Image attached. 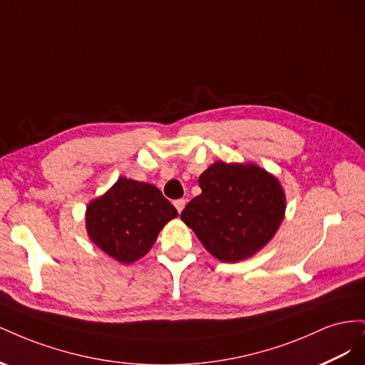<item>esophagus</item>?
I'll list each match as a JSON object with an SVG mask.
<instances>
[{
	"instance_id": "obj_1",
	"label": "esophagus",
	"mask_w": 365,
	"mask_h": 365,
	"mask_svg": "<svg viewBox=\"0 0 365 365\" xmlns=\"http://www.w3.org/2000/svg\"><path fill=\"white\" fill-rule=\"evenodd\" d=\"M173 204H175L176 210H178V213H181L182 210H184V207H185V200H178V201H175Z\"/></svg>"
}]
</instances>
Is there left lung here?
Wrapping results in <instances>:
<instances>
[{
	"label": "left lung",
	"mask_w": 365,
	"mask_h": 365,
	"mask_svg": "<svg viewBox=\"0 0 365 365\" xmlns=\"http://www.w3.org/2000/svg\"><path fill=\"white\" fill-rule=\"evenodd\" d=\"M200 187L201 195L185 205L181 219L220 262L252 257L277 233L286 195L260 165L216 161L201 173Z\"/></svg>",
	"instance_id": "1"
}]
</instances>
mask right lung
<instances>
[{
    "label": "right lung",
    "instance_id": "right-lung-1",
    "mask_svg": "<svg viewBox=\"0 0 365 365\" xmlns=\"http://www.w3.org/2000/svg\"><path fill=\"white\" fill-rule=\"evenodd\" d=\"M178 216L160 189L120 176L86 207L85 225L96 247L120 263L146 256L169 220Z\"/></svg>",
    "mask_w": 365,
    "mask_h": 365
}]
</instances>
